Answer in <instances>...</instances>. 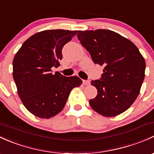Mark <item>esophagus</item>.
I'll list each match as a JSON object with an SVG mask.
<instances>
[{
	"label": "esophagus",
	"mask_w": 154,
	"mask_h": 154,
	"mask_svg": "<svg viewBox=\"0 0 154 154\" xmlns=\"http://www.w3.org/2000/svg\"><path fill=\"white\" fill-rule=\"evenodd\" d=\"M82 83L85 85H90V81L89 80H83V81H82Z\"/></svg>",
	"instance_id": "1"
}]
</instances>
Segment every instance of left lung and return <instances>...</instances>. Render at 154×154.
I'll return each instance as SVG.
<instances>
[{
  "label": "left lung",
  "mask_w": 154,
  "mask_h": 154,
  "mask_svg": "<svg viewBox=\"0 0 154 154\" xmlns=\"http://www.w3.org/2000/svg\"><path fill=\"white\" fill-rule=\"evenodd\" d=\"M77 38L94 63L104 66L100 80H92L97 95L89 100L98 114L112 117L128 109L140 94L145 61L128 39L111 30L78 31Z\"/></svg>",
  "instance_id": "1"
}]
</instances>
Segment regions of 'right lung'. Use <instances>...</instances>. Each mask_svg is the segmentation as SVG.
<instances>
[{"instance_id": "add662e5", "label": "right lung", "mask_w": 154, "mask_h": 154, "mask_svg": "<svg viewBox=\"0 0 154 154\" xmlns=\"http://www.w3.org/2000/svg\"><path fill=\"white\" fill-rule=\"evenodd\" d=\"M77 31L44 30L27 39L13 60V78L17 94L27 110L48 119L63 109L71 91L82 84L77 76L64 77L51 68L58 67L62 49Z\"/></svg>"}]
</instances>
